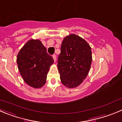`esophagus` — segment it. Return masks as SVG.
<instances>
[{
	"mask_svg": "<svg viewBox=\"0 0 122 122\" xmlns=\"http://www.w3.org/2000/svg\"><path fill=\"white\" fill-rule=\"evenodd\" d=\"M53 60H54V62H56V56L55 54L53 55Z\"/></svg>",
	"mask_w": 122,
	"mask_h": 122,
	"instance_id": "34e87169",
	"label": "esophagus"
}]
</instances>
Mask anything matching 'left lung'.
Instances as JSON below:
<instances>
[{
    "label": "left lung",
    "mask_w": 122,
    "mask_h": 122,
    "mask_svg": "<svg viewBox=\"0 0 122 122\" xmlns=\"http://www.w3.org/2000/svg\"><path fill=\"white\" fill-rule=\"evenodd\" d=\"M91 47L83 38L75 34L65 37L58 57L57 67L62 84L68 88L80 85L91 66Z\"/></svg>",
    "instance_id": "1"
}]
</instances>
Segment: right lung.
Here are the masks:
<instances>
[{"label":"right lung","mask_w":122,"mask_h":122,"mask_svg":"<svg viewBox=\"0 0 122 122\" xmlns=\"http://www.w3.org/2000/svg\"><path fill=\"white\" fill-rule=\"evenodd\" d=\"M17 63L24 82L32 87L39 89L46 84L54 60L40 40L32 39L18 52Z\"/></svg>","instance_id":"right-lung-1"}]
</instances>
